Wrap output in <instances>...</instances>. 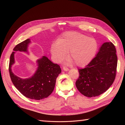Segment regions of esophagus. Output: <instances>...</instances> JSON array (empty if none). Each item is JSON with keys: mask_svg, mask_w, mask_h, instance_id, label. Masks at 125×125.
<instances>
[{"mask_svg": "<svg viewBox=\"0 0 125 125\" xmlns=\"http://www.w3.org/2000/svg\"><path fill=\"white\" fill-rule=\"evenodd\" d=\"M63 70H65V71H68L69 70V69H68V68L66 67H63Z\"/></svg>", "mask_w": 125, "mask_h": 125, "instance_id": "esophagus-1", "label": "esophagus"}]
</instances>
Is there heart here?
Returning a JSON list of instances; mask_svg holds the SVG:
<instances>
[{
    "instance_id": "heart-1",
    "label": "heart",
    "mask_w": 125,
    "mask_h": 125,
    "mask_svg": "<svg viewBox=\"0 0 125 125\" xmlns=\"http://www.w3.org/2000/svg\"><path fill=\"white\" fill-rule=\"evenodd\" d=\"M97 50L96 41L78 32H68L52 44L51 52L57 62L68 58L78 67L84 66L95 56Z\"/></svg>"
}]
</instances>
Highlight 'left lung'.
<instances>
[{
	"label": "left lung",
	"mask_w": 125,
	"mask_h": 125,
	"mask_svg": "<svg viewBox=\"0 0 125 125\" xmlns=\"http://www.w3.org/2000/svg\"><path fill=\"white\" fill-rule=\"evenodd\" d=\"M117 66L115 45L111 42L104 43L96 56L85 68L78 69L79 76L75 82L77 89L87 97L101 95L114 82Z\"/></svg>",
	"instance_id": "8db88e82"
}]
</instances>
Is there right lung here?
<instances>
[{"label":"right lung","mask_w":125,"mask_h":125,"mask_svg":"<svg viewBox=\"0 0 125 125\" xmlns=\"http://www.w3.org/2000/svg\"><path fill=\"white\" fill-rule=\"evenodd\" d=\"M30 39H27L17 44L10 55L9 71L10 78L15 87L20 92L28 98L40 100L50 96L55 88L56 80L62 72L60 66L52 63L46 57L37 60V68L31 78L22 79L13 74L11 66L14 63L15 52H27Z\"/></svg>","instance_id":"obj_1"}]
</instances>
